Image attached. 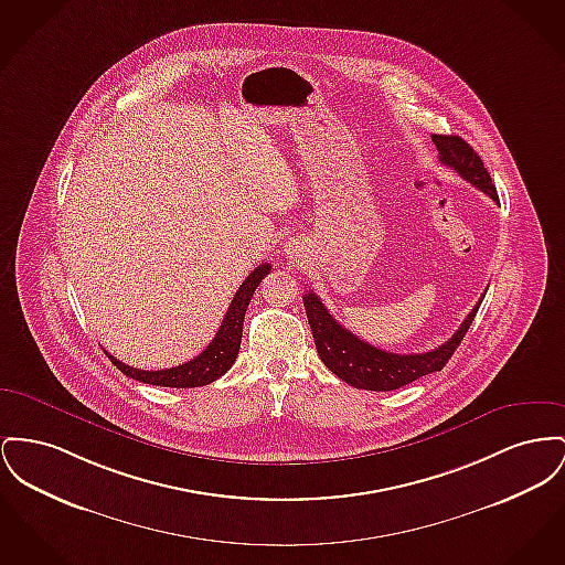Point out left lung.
Here are the masks:
<instances>
[{
	"instance_id": "8db88e82",
	"label": "left lung",
	"mask_w": 565,
	"mask_h": 565,
	"mask_svg": "<svg viewBox=\"0 0 565 565\" xmlns=\"http://www.w3.org/2000/svg\"><path fill=\"white\" fill-rule=\"evenodd\" d=\"M431 140L437 147L439 162L444 167L457 170L465 181H469L480 192L489 194L491 199L499 202L498 190L491 181L489 170L484 168L480 156L465 142L463 138L448 136V134H433ZM480 302L482 299L478 300V305L467 313L459 331L439 348L423 354H395V352L380 350L363 341L361 337H356L354 332L343 329L329 313L324 302L318 299V295L309 292L302 297L307 320L313 332L316 350L322 363L345 384L363 391H382V393L397 391L414 380H420L423 375L441 371L455 354V350L459 348V343L463 341L465 332L471 327Z\"/></svg>"
}]
</instances>
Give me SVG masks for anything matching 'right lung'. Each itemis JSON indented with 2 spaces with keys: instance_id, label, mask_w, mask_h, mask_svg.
Here are the masks:
<instances>
[{
  "instance_id": "right-lung-1",
  "label": "right lung",
  "mask_w": 565,
  "mask_h": 565,
  "mask_svg": "<svg viewBox=\"0 0 565 565\" xmlns=\"http://www.w3.org/2000/svg\"><path fill=\"white\" fill-rule=\"evenodd\" d=\"M268 270H270V265H260L247 275V279L241 284V288L236 290V295L233 297V302H231V307L224 316V322H222L220 331L196 359H192L183 365L170 366V369L145 371V369H136V366L117 361L108 352H106V356L113 361V365L117 366L121 373H126L128 377H132L136 382H142V384L167 386V388H196V386L215 382L236 361L247 305L254 297L256 288L260 286V281L268 275Z\"/></svg>"
}]
</instances>
